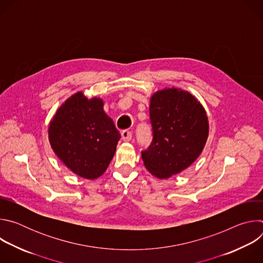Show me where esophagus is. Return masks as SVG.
I'll return each mask as SVG.
<instances>
[{
  "mask_svg": "<svg viewBox=\"0 0 263 263\" xmlns=\"http://www.w3.org/2000/svg\"><path fill=\"white\" fill-rule=\"evenodd\" d=\"M121 135H122V139L124 141H130L132 139V132L131 131L124 130V131H122Z\"/></svg>",
  "mask_w": 263,
  "mask_h": 263,
  "instance_id": "1",
  "label": "esophagus"
}]
</instances>
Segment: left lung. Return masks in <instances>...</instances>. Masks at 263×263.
Returning <instances> with one entry per match:
<instances>
[{
  "label": "left lung",
  "mask_w": 263,
  "mask_h": 263,
  "mask_svg": "<svg viewBox=\"0 0 263 263\" xmlns=\"http://www.w3.org/2000/svg\"><path fill=\"white\" fill-rule=\"evenodd\" d=\"M153 141L141 152L145 168L168 179L190 167L201 155L209 134L206 110L190 91L171 87L149 99Z\"/></svg>",
  "instance_id": "obj_1"
}]
</instances>
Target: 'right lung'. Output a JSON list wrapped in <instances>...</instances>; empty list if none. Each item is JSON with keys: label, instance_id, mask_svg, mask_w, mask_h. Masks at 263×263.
<instances>
[{"label": "right lung", "instance_id": "1", "mask_svg": "<svg viewBox=\"0 0 263 263\" xmlns=\"http://www.w3.org/2000/svg\"><path fill=\"white\" fill-rule=\"evenodd\" d=\"M51 147L61 162L77 176L95 180L107 170L121 134L104 111L101 98L82 91L58 108L49 128Z\"/></svg>", "mask_w": 263, "mask_h": 263}]
</instances>
